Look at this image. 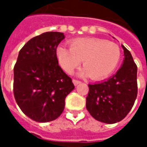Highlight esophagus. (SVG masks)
Masks as SVG:
<instances>
[{
  "label": "esophagus",
  "mask_w": 147,
  "mask_h": 147,
  "mask_svg": "<svg viewBox=\"0 0 147 147\" xmlns=\"http://www.w3.org/2000/svg\"><path fill=\"white\" fill-rule=\"evenodd\" d=\"M73 83L75 86H77L78 84L81 83V81H80V80H73Z\"/></svg>",
  "instance_id": "1"
}]
</instances>
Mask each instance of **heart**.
<instances>
[{
  "mask_svg": "<svg viewBox=\"0 0 147 147\" xmlns=\"http://www.w3.org/2000/svg\"><path fill=\"white\" fill-rule=\"evenodd\" d=\"M57 57L61 67L67 73H72L82 61L84 69L80 74L89 75L94 80H100L108 76L116 69L121 52L114 42L88 38L71 41L69 49L59 45L57 48Z\"/></svg>",
  "mask_w": 147,
  "mask_h": 147,
  "instance_id": "heart-1",
  "label": "heart"
}]
</instances>
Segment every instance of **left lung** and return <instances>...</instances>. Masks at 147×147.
<instances>
[{"instance_id":"8db88e82","label":"left lung","mask_w":147,"mask_h":147,"mask_svg":"<svg viewBox=\"0 0 147 147\" xmlns=\"http://www.w3.org/2000/svg\"><path fill=\"white\" fill-rule=\"evenodd\" d=\"M124 60L117 73L101 83L89 84L86 107L95 120L105 123L122 120L134 105L137 93V66L123 45Z\"/></svg>"}]
</instances>
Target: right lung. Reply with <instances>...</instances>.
Returning a JSON list of instances; mask_svg holds the SVG:
<instances>
[{
	"label": "right lung",
	"instance_id": "add662e5",
	"mask_svg": "<svg viewBox=\"0 0 147 147\" xmlns=\"http://www.w3.org/2000/svg\"><path fill=\"white\" fill-rule=\"evenodd\" d=\"M61 32H45L29 40L19 53L14 67L13 91L17 105L37 122H49L63 113L67 95L75 88L58 65L57 47Z\"/></svg>",
	"mask_w": 147,
	"mask_h": 147
}]
</instances>
